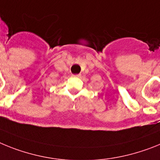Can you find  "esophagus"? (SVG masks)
I'll return each instance as SVG.
<instances>
[{"mask_svg":"<svg viewBox=\"0 0 160 160\" xmlns=\"http://www.w3.org/2000/svg\"><path fill=\"white\" fill-rule=\"evenodd\" d=\"M73 76H75V77H80V74H76V75H73Z\"/></svg>","mask_w":160,"mask_h":160,"instance_id":"1","label":"esophagus"}]
</instances>
